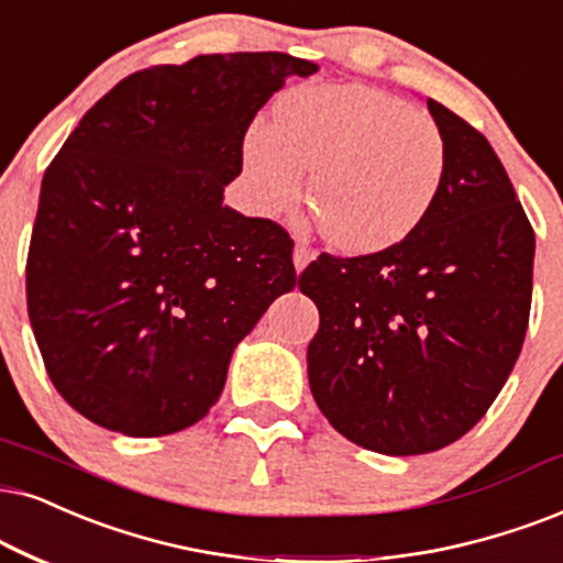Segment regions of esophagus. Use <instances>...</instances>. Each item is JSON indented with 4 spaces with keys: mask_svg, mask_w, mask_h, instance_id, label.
<instances>
[{
    "mask_svg": "<svg viewBox=\"0 0 563 563\" xmlns=\"http://www.w3.org/2000/svg\"><path fill=\"white\" fill-rule=\"evenodd\" d=\"M314 257H317L314 249L306 244V241L298 239V241H296V249H294V265H296L298 273H301V269H303L306 265H309V262L314 260Z\"/></svg>",
    "mask_w": 563,
    "mask_h": 563,
    "instance_id": "34e87169",
    "label": "esophagus"
}]
</instances>
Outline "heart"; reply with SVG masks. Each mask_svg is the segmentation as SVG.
Listing matches in <instances>:
<instances>
[{
	"mask_svg": "<svg viewBox=\"0 0 563 563\" xmlns=\"http://www.w3.org/2000/svg\"><path fill=\"white\" fill-rule=\"evenodd\" d=\"M244 179L262 212L288 210L311 176V208L334 249L368 254L400 244L429 218L450 151L441 126L368 85L314 82L257 119L241 142Z\"/></svg>",
	"mask_w": 563,
	"mask_h": 563,
	"instance_id": "1",
	"label": "heart"
}]
</instances>
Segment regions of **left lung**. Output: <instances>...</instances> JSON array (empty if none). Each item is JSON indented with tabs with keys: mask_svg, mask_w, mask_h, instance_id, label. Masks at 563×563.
<instances>
[{
	"mask_svg": "<svg viewBox=\"0 0 563 563\" xmlns=\"http://www.w3.org/2000/svg\"><path fill=\"white\" fill-rule=\"evenodd\" d=\"M450 151L429 218L400 244L319 254L298 288L319 309L311 395L353 444L437 452L486 416L522 351L536 233L499 155L429 98Z\"/></svg>",
	"mask_w": 563,
	"mask_h": 563,
	"instance_id": "8db88e82",
	"label": "left lung"
}]
</instances>
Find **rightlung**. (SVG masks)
Masks as SVG:
<instances>
[{
    "label": "right lung",
    "mask_w": 563,
    "mask_h": 563,
    "mask_svg": "<svg viewBox=\"0 0 563 563\" xmlns=\"http://www.w3.org/2000/svg\"><path fill=\"white\" fill-rule=\"evenodd\" d=\"M280 52L140 69L80 119L41 184L27 317L56 393L126 437L208 416L231 353L298 283L275 220L223 205L241 142L286 77Z\"/></svg>",
    "instance_id": "right-lung-1"
}]
</instances>
